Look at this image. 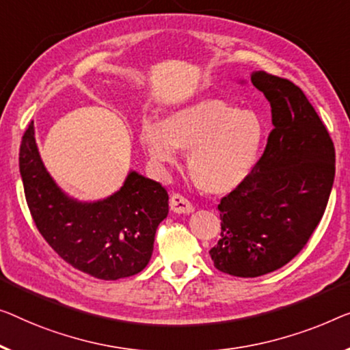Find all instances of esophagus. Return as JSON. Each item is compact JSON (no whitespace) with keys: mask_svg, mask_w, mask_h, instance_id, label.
Masks as SVG:
<instances>
[{"mask_svg":"<svg viewBox=\"0 0 350 350\" xmlns=\"http://www.w3.org/2000/svg\"><path fill=\"white\" fill-rule=\"evenodd\" d=\"M170 207L174 213H191L193 211H195L191 202L187 200L185 196L179 195V193H173V195H171Z\"/></svg>","mask_w":350,"mask_h":350,"instance_id":"1","label":"esophagus"}]
</instances>
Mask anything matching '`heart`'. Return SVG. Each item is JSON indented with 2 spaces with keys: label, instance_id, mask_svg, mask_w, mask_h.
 <instances>
[{
  "label": "heart",
  "instance_id": "b5f03b06",
  "mask_svg": "<svg viewBox=\"0 0 350 350\" xmlns=\"http://www.w3.org/2000/svg\"><path fill=\"white\" fill-rule=\"evenodd\" d=\"M265 137V122L256 111L217 97L176 108L163 122L144 119L139 129L142 143L157 165H174L176 149L190 152L193 184L208 195H225L248 179Z\"/></svg>",
  "mask_w": 350,
  "mask_h": 350
}]
</instances>
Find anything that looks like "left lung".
<instances>
[{"label":"left lung","instance_id":"obj_1","mask_svg":"<svg viewBox=\"0 0 350 350\" xmlns=\"http://www.w3.org/2000/svg\"><path fill=\"white\" fill-rule=\"evenodd\" d=\"M252 83L270 103L273 130L253 173L221 198V236L208 252L220 272L242 278L273 272L301 252L335 179V146L304 91L264 70Z\"/></svg>","mask_w":350,"mask_h":350}]
</instances>
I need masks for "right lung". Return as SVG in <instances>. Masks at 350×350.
I'll list each match as a JSON object with an SVG mask.
<instances>
[{
	"label": "right lung",
	"instance_id": "right-lung-1",
	"mask_svg": "<svg viewBox=\"0 0 350 350\" xmlns=\"http://www.w3.org/2000/svg\"><path fill=\"white\" fill-rule=\"evenodd\" d=\"M18 165L36 226L67 264L98 280L125 278L148 265L155 231L168 215V193L159 182L130 171L111 196L77 201L44 166L33 121L20 144Z\"/></svg>",
	"mask_w": 350,
	"mask_h": 350
}]
</instances>
